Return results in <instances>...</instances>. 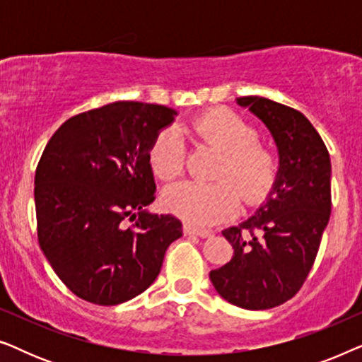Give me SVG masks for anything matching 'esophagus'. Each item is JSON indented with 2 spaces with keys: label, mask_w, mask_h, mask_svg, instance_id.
<instances>
[{
  "label": "esophagus",
  "mask_w": 362,
  "mask_h": 362,
  "mask_svg": "<svg viewBox=\"0 0 362 362\" xmlns=\"http://www.w3.org/2000/svg\"><path fill=\"white\" fill-rule=\"evenodd\" d=\"M185 234L186 235H197V237H202V239H206V237H209L212 234V230H209V229H199V227L186 224L185 226Z\"/></svg>",
  "instance_id": "34e87169"
}]
</instances>
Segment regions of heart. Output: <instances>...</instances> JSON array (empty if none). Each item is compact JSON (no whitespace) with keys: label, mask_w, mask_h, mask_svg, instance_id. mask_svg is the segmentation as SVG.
Here are the masks:
<instances>
[{"label":"heart","mask_w":362,"mask_h":362,"mask_svg":"<svg viewBox=\"0 0 362 362\" xmlns=\"http://www.w3.org/2000/svg\"><path fill=\"white\" fill-rule=\"evenodd\" d=\"M202 141L224 153L214 182L186 181L168 187L166 209L196 226H212L234 216L239 209V192L247 204L260 201L275 180L276 161L269 148L260 145L255 127L237 113L217 108L185 128ZM153 173L165 181L185 170V141L177 128L163 130L150 150ZM234 180L240 191L227 182Z\"/></svg>","instance_id":"b5f03b06"}]
</instances>
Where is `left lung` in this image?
Returning <instances> with one entry per match:
<instances>
[{
    "label": "left lung",
    "mask_w": 362,
    "mask_h": 362,
    "mask_svg": "<svg viewBox=\"0 0 362 362\" xmlns=\"http://www.w3.org/2000/svg\"><path fill=\"white\" fill-rule=\"evenodd\" d=\"M274 136L279 171L254 216L222 235L234 255L209 279L217 293L245 310H269L301 288L331 214V161L308 118L264 97H239Z\"/></svg>",
    "instance_id": "1"
}]
</instances>
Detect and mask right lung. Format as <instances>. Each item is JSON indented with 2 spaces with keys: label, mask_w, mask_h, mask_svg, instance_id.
<instances>
[{
  "label": "right lung",
  "mask_w": 362,
  "mask_h": 362,
  "mask_svg": "<svg viewBox=\"0 0 362 362\" xmlns=\"http://www.w3.org/2000/svg\"><path fill=\"white\" fill-rule=\"evenodd\" d=\"M176 115L155 103H108L69 118L44 148L34 177L39 245L78 298H135L182 235L180 219L146 209L156 192L151 145Z\"/></svg>",
  "instance_id": "add662e5"
}]
</instances>
